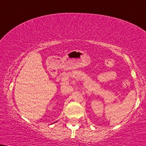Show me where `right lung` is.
<instances>
[{
    "label": "right lung",
    "mask_w": 146,
    "mask_h": 146,
    "mask_svg": "<svg viewBox=\"0 0 146 146\" xmlns=\"http://www.w3.org/2000/svg\"><path fill=\"white\" fill-rule=\"evenodd\" d=\"M54 123H55V122H54ZM52 124H53V123H52Z\"/></svg>",
    "instance_id": "right-lung-1"
}]
</instances>
